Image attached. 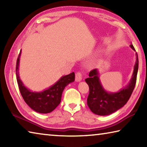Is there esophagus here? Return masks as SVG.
<instances>
[{"label":"esophagus","instance_id":"esophagus-1","mask_svg":"<svg viewBox=\"0 0 147 147\" xmlns=\"http://www.w3.org/2000/svg\"><path fill=\"white\" fill-rule=\"evenodd\" d=\"M82 80V74L80 72H78V73H76V76H75L76 82H80Z\"/></svg>","mask_w":147,"mask_h":147}]
</instances>
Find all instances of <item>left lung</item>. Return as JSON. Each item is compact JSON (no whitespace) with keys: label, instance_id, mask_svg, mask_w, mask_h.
<instances>
[{"label":"left lung","instance_id":"1","mask_svg":"<svg viewBox=\"0 0 147 147\" xmlns=\"http://www.w3.org/2000/svg\"><path fill=\"white\" fill-rule=\"evenodd\" d=\"M130 47L136 51L132 44ZM138 67V56L136 53V60L130 82L126 87L115 93L108 92L104 89L98 76L97 69H94L90 71L89 77L85 81L89 88L87 103L92 112L98 115H108L125 105L135 88Z\"/></svg>","mask_w":147,"mask_h":147}]
</instances>
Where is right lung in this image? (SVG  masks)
<instances>
[{"label": "right lung", "mask_w": 147, "mask_h": 147, "mask_svg": "<svg viewBox=\"0 0 147 147\" xmlns=\"http://www.w3.org/2000/svg\"><path fill=\"white\" fill-rule=\"evenodd\" d=\"M21 51L16 63V78L20 93L30 108L40 113H48L53 111L61 102V94L69 84L73 82L75 78L74 73L63 76L56 82L43 91H32L22 82L19 76V67Z\"/></svg>", "instance_id": "1"}]
</instances>
